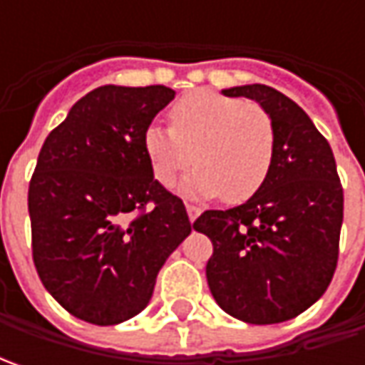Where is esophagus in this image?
Segmentation results:
<instances>
[{"label":"esophagus","instance_id":"esophagus-1","mask_svg":"<svg viewBox=\"0 0 365 365\" xmlns=\"http://www.w3.org/2000/svg\"><path fill=\"white\" fill-rule=\"evenodd\" d=\"M187 213H189L190 223H192L195 219L201 215V209H199V207H195V205H187Z\"/></svg>","mask_w":365,"mask_h":365}]
</instances>
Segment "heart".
<instances>
[{"label": "heart", "instance_id": "obj_1", "mask_svg": "<svg viewBox=\"0 0 365 365\" xmlns=\"http://www.w3.org/2000/svg\"><path fill=\"white\" fill-rule=\"evenodd\" d=\"M154 178L173 187L176 178L199 164L178 187L189 199L247 201L264 185L274 158L270 115L254 103L211 89L187 93L170 109V128L150 123L142 138Z\"/></svg>", "mask_w": 365, "mask_h": 365}]
</instances>
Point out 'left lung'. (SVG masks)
Instances as JSON below:
<instances>
[{"instance_id": "obj_1", "label": "left lung", "mask_w": 365, "mask_h": 365, "mask_svg": "<svg viewBox=\"0 0 365 365\" xmlns=\"http://www.w3.org/2000/svg\"><path fill=\"white\" fill-rule=\"evenodd\" d=\"M256 101L272 120L274 158L258 192L227 211H205L195 232L213 242L207 282L244 323L294 319L329 287L344 223V190L329 142L287 95L268 85L223 89Z\"/></svg>"}]
</instances>
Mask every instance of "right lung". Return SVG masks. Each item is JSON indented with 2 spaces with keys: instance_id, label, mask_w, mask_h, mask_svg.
<instances>
[{
  "instance_id": "obj_1",
  "label": "right lung",
  "mask_w": 365,
  "mask_h": 365,
  "mask_svg": "<svg viewBox=\"0 0 365 365\" xmlns=\"http://www.w3.org/2000/svg\"><path fill=\"white\" fill-rule=\"evenodd\" d=\"M175 99L164 85H103L44 140L28 190L44 288L93 325L142 313L168 256L189 237L182 201L152 175L146 128Z\"/></svg>"
}]
</instances>
